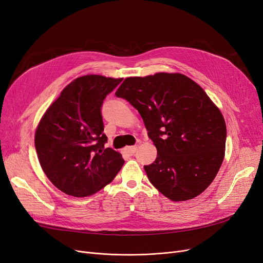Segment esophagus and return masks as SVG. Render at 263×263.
<instances>
[{
	"label": "esophagus",
	"mask_w": 263,
	"mask_h": 263,
	"mask_svg": "<svg viewBox=\"0 0 263 263\" xmlns=\"http://www.w3.org/2000/svg\"><path fill=\"white\" fill-rule=\"evenodd\" d=\"M137 149H138V146H128V147H125L124 148V153H126L128 155H132L137 152Z\"/></svg>",
	"instance_id": "obj_1"
}]
</instances>
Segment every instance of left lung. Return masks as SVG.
Segmentation results:
<instances>
[{
  "instance_id": "left-lung-1",
  "label": "left lung",
  "mask_w": 263,
  "mask_h": 263,
  "mask_svg": "<svg viewBox=\"0 0 263 263\" xmlns=\"http://www.w3.org/2000/svg\"><path fill=\"white\" fill-rule=\"evenodd\" d=\"M138 109L157 148L148 180L172 201L198 196L224 159L227 125L202 87L178 72L129 77L116 91Z\"/></svg>"
}]
</instances>
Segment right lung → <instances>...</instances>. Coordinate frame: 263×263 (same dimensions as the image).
I'll use <instances>...</instances> for the list:
<instances>
[{
	"instance_id": "right-lung-1",
	"label": "right lung",
	"mask_w": 263,
	"mask_h": 263,
	"mask_svg": "<svg viewBox=\"0 0 263 263\" xmlns=\"http://www.w3.org/2000/svg\"><path fill=\"white\" fill-rule=\"evenodd\" d=\"M122 78L86 74L61 92L39 122L34 145L45 176L63 193L87 197L109 184L123 166L121 154L105 148L101 107Z\"/></svg>"
}]
</instances>
